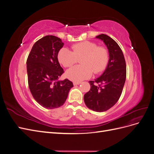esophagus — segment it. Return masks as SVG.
I'll use <instances>...</instances> for the list:
<instances>
[{
  "label": "esophagus",
  "instance_id": "obj_1",
  "mask_svg": "<svg viewBox=\"0 0 154 154\" xmlns=\"http://www.w3.org/2000/svg\"><path fill=\"white\" fill-rule=\"evenodd\" d=\"M81 83V82H74L73 84L74 85H80Z\"/></svg>",
  "mask_w": 154,
  "mask_h": 154
}]
</instances>
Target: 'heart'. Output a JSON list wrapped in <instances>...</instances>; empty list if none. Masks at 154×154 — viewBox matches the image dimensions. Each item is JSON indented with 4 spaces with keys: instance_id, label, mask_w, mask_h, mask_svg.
<instances>
[{
    "instance_id": "b5f03b06",
    "label": "heart",
    "mask_w": 154,
    "mask_h": 154,
    "mask_svg": "<svg viewBox=\"0 0 154 154\" xmlns=\"http://www.w3.org/2000/svg\"><path fill=\"white\" fill-rule=\"evenodd\" d=\"M72 49V51L63 48L58 53V61L65 67L72 66L78 58L83 57L80 60L82 65L72 67L66 72V76L72 81L80 82L89 78L93 72H102L108 64V51L93 42L84 41L74 44Z\"/></svg>"
}]
</instances>
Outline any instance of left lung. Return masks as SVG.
<instances>
[{"label": "left lung", "mask_w": 154, "mask_h": 154, "mask_svg": "<svg viewBox=\"0 0 154 154\" xmlns=\"http://www.w3.org/2000/svg\"><path fill=\"white\" fill-rule=\"evenodd\" d=\"M102 40L109 51V60L101 75L90 81L91 89L84 95L86 106L93 111L105 112L113 106L122 94L127 76V66L122 50L106 35L96 36Z\"/></svg>", "instance_id": "1"}]
</instances>
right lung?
Masks as SVG:
<instances>
[{
	"instance_id": "add662e5",
	"label": "right lung",
	"mask_w": 154,
	"mask_h": 154,
	"mask_svg": "<svg viewBox=\"0 0 154 154\" xmlns=\"http://www.w3.org/2000/svg\"><path fill=\"white\" fill-rule=\"evenodd\" d=\"M63 45L58 37L45 36L35 43L27 60L29 90L34 99L48 109L62 106L73 87L68 79L58 80L63 69L58 53Z\"/></svg>"
}]
</instances>
